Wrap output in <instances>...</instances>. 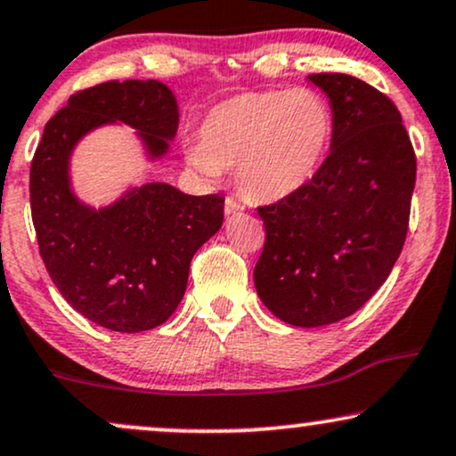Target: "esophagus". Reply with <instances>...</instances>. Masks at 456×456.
<instances>
[{"instance_id": "esophagus-1", "label": "esophagus", "mask_w": 456, "mask_h": 456, "mask_svg": "<svg viewBox=\"0 0 456 456\" xmlns=\"http://www.w3.org/2000/svg\"><path fill=\"white\" fill-rule=\"evenodd\" d=\"M240 210H244L242 201H238V200H235V197H227V200H224V212L235 214V212H240Z\"/></svg>"}]
</instances>
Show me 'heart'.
<instances>
[{
  "mask_svg": "<svg viewBox=\"0 0 456 456\" xmlns=\"http://www.w3.org/2000/svg\"><path fill=\"white\" fill-rule=\"evenodd\" d=\"M333 112L314 89L240 93L216 103L200 125L186 163L208 180L235 167L246 197L278 201L310 184L333 140Z\"/></svg>",
  "mask_w": 456,
  "mask_h": 456,
  "instance_id": "obj_1",
  "label": "heart"
}]
</instances>
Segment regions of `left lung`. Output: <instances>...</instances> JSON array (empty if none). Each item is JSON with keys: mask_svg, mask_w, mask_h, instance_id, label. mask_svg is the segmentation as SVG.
Segmentation results:
<instances>
[{"mask_svg": "<svg viewBox=\"0 0 456 456\" xmlns=\"http://www.w3.org/2000/svg\"><path fill=\"white\" fill-rule=\"evenodd\" d=\"M333 112L331 152L310 184L259 208L255 287L273 316L322 327L354 314L403 248L416 157L385 93L348 74H310Z\"/></svg>", "mask_w": 456, "mask_h": 456, "instance_id": "obj_1", "label": "left lung"}]
</instances>
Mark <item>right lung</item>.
Wrapping results in <instances>:
<instances>
[{"mask_svg":"<svg viewBox=\"0 0 456 456\" xmlns=\"http://www.w3.org/2000/svg\"><path fill=\"white\" fill-rule=\"evenodd\" d=\"M114 123L134 127L157 161L178 131V103L159 80H110L71 95L31 161V218L48 276L71 308L110 331L138 333L178 308L191 259L221 229L224 197L148 183L100 210L86 206L71 189V152Z\"/></svg>","mask_w":456,"mask_h":456,"instance_id":"right-lung-1","label":"right lung"}]
</instances>
